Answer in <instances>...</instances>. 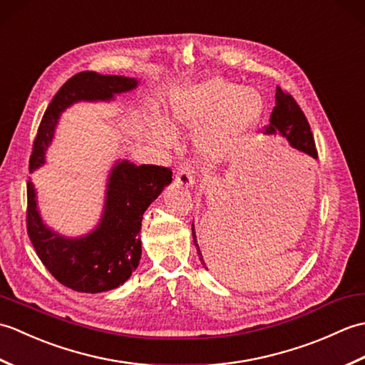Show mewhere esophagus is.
<instances>
[{"instance_id":"1","label":"esophagus","mask_w":365,"mask_h":365,"mask_svg":"<svg viewBox=\"0 0 365 365\" xmlns=\"http://www.w3.org/2000/svg\"><path fill=\"white\" fill-rule=\"evenodd\" d=\"M192 170H195V168L190 163H182L175 173V182L183 185V187H192V183H195Z\"/></svg>"}]
</instances>
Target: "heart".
<instances>
[{"mask_svg": "<svg viewBox=\"0 0 365 365\" xmlns=\"http://www.w3.org/2000/svg\"><path fill=\"white\" fill-rule=\"evenodd\" d=\"M263 113V100L252 88H240L222 78L199 83L182 94L170 105V125L178 130L197 131L200 150L210 160H224L242 147ZM155 141L170 145L173 135L163 125L153 127Z\"/></svg>", "mask_w": 365, "mask_h": 365, "instance_id": "b5f03b06", "label": "heart"}]
</instances>
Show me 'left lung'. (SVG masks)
<instances>
[{
	"instance_id": "1",
	"label": "left lung",
	"mask_w": 365,
	"mask_h": 365,
	"mask_svg": "<svg viewBox=\"0 0 365 365\" xmlns=\"http://www.w3.org/2000/svg\"><path fill=\"white\" fill-rule=\"evenodd\" d=\"M263 130H265L267 135L281 133L297 150L304 152L312 158L319 157L311 125H309L304 113H302L299 105L297 103V100L279 86L276 88V106L273 108V113H271L269 123L267 127H263ZM192 240H195L199 259L202 262V265H205V260L196 242L195 226H192Z\"/></svg>"
}]
</instances>
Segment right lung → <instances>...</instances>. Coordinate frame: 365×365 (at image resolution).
<instances>
[{
    "mask_svg": "<svg viewBox=\"0 0 365 365\" xmlns=\"http://www.w3.org/2000/svg\"><path fill=\"white\" fill-rule=\"evenodd\" d=\"M135 78L98 75L84 71L67 80L53 97L38 125L29 158V169L43 165L59 114L80 100H111L114 94L136 88ZM173 182L165 166L141 165L123 160L114 166L108 180L103 218L92 234L64 238L43 226L37 212L34 185L28 180L26 230L45 268L58 282L83 293H100L122 285L141 259L143 215L163 188Z\"/></svg>",
    "mask_w": 365,
    "mask_h": 365,
    "instance_id": "right-lung-1",
    "label": "right lung"
}]
</instances>
